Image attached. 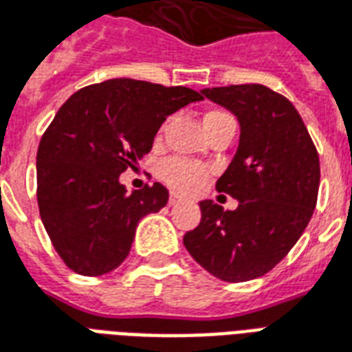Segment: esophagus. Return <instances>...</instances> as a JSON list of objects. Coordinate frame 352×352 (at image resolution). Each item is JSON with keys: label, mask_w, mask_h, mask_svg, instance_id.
Instances as JSON below:
<instances>
[{"label": "esophagus", "mask_w": 352, "mask_h": 352, "mask_svg": "<svg viewBox=\"0 0 352 352\" xmlns=\"http://www.w3.org/2000/svg\"><path fill=\"white\" fill-rule=\"evenodd\" d=\"M183 201H184V197L179 196V194H175V192L169 196V205H179V203H183Z\"/></svg>", "instance_id": "obj_1"}]
</instances>
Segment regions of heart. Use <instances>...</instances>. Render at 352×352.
<instances>
[{
  "instance_id": "1",
  "label": "heart",
  "mask_w": 352,
  "mask_h": 352,
  "mask_svg": "<svg viewBox=\"0 0 352 352\" xmlns=\"http://www.w3.org/2000/svg\"><path fill=\"white\" fill-rule=\"evenodd\" d=\"M222 119H233V117L226 113V111H209L203 117V124L207 126L216 121ZM160 177L166 184L177 192H192V190L199 188L203 179L207 177V169L196 162H190L184 158H171L160 166Z\"/></svg>"
}]
</instances>
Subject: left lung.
<instances>
[{"mask_svg": "<svg viewBox=\"0 0 352 352\" xmlns=\"http://www.w3.org/2000/svg\"><path fill=\"white\" fill-rule=\"evenodd\" d=\"M241 124L239 147L216 190L239 201L223 210L199 201L201 222L184 235L190 256L223 282H248L274 269L314 214L319 155L287 98L259 83L203 89Z\"/></svg>", "mask_w": 352, "mask_h": 352, "instance_id": "8db88e82", "label": "left lung"}]
</instances>
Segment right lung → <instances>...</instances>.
<instances>
[{
	"label": "right lung",
	"instance_id": "obj_1",
	"mask_svg": "<svg viewBox=\"0 0 352 352\" xmlns=\"http://www.w3.org/2000/svg\"><path fill=\"white\" fill-rule=\"evenodd\" d=\"M203 96L188 87L116 78L76 91L37 151V201L54 248L78 274L126 259L143 216L166 207L160 183L126 192L119 175L149 153L166 117Z\"/></svg>",
	"mask_w": 352,
	"mask_h": 352
}]
</instances>
